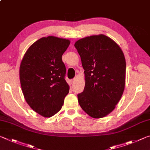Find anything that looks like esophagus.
<instances>
[{"mask_svg": "<svg viewBox=\"0 0 150 150\" xmlns=\"http://www.w3.org/2000/svg\"><path fill=\"white\" fill-rule=\"evenodd\" d=\"M76 80H77V77H75L74 79H73L71 80V83H72V84H74V83H75Z\"/></svg>", "mask_w": 150, "mask_h": 150, "instance_id": "esophagus-1", "label": "esophagus"}]
</instances>
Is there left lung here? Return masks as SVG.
<instances>
[{
    "instance_id": "left-lung-1",
    "label": "left lung",
    "mask_w": 150,
    "mask_h": 150,
    "mask_svg": "<svg viewBox=\"0 0 150 150\" xmlns=\"http://www.w3.org/2000/svg\"><path fill=\"white\" fill-rule=\"evenodd\" d=\"M85 69L84 91L78 101L95 118L107 116L122 95L126 80V60L121 48L103 34L91 35L75 43Z\"/></svg>"
}]
</instances>
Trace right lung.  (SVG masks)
<instances>
[{"label": "right lung", "instance_id": "obj_1", "mask_svg": "<svg viewBox=\"0 0 150 150\" xmlns=\"http://www.w3.org/2000/svg\"><path fill=\"white\" fill-rule=\"evenodd\" d=\"M69 40L44 37L28 49L20 66V81L26 103L35 112L51 117L58 112L69 93L62 55Z\"/></svg>", "mask_w": 150, "mask_h": 150}]
</instances>
